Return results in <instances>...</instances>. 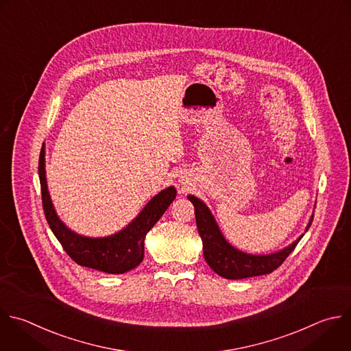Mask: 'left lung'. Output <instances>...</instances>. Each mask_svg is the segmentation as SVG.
Returning <instances> with one entry per match:
<instances>
[{
    "label": "left lung",
    "mask_w": 351,
    "mask_h": 351,
    "mask_svg": "<svg viewBox=\"0 0 351 351\" xmlns=\"http://www.w3.org/2000/svg\"><path fill=\"white\" fill-rule=\"evenodd\" d=\"M187 198L194 205L195 221L198 234L202 240L204 258L209 267L223 278L227 280H241L248 277H256L263 274L273 273L277 267L282 265V262L288 258V255L295 250L298 243L302 240L304 234H302L298 240H295L288 247L266 255H254L247 254L244 251L232 247L223 236L219 228L210 209L206 204L195 195L189 194ZM314 213L310 216V220L306 226L304 232L311 226Z\"/></svg>",
    "instance_id": "obj_1"
}]
</instances>
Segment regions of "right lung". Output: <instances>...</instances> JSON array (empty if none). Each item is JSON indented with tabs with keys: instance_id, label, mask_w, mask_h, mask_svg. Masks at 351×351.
<instances>
[{
	"instance_id": "add662e5",
	"label": "right lung",
	"mask_w": 351,
	"mask_h": 351,
	"mask_svg": "<svg viewBox=\"0 0 351 351\" xmlns=\"http://www.w3.org/2000/svg\"><path fill=\"white\" fill-rule=\"evenodd\" d=\"M38 175L44 213L63 250L77 265L107 274H123L142 263L146 234L176 198V189L169 186L156 194L139 215L120 231L106 237H86L69 228L55 210L47 184L45 146L40 154Z\"/></svg>"
}]
</instances>
